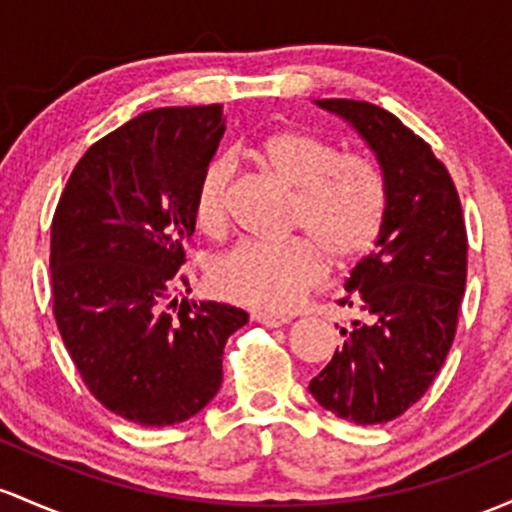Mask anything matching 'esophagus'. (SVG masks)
<instances>
[{
    "label": "esophagus",
    "mask_w": 512,
    "mask_h": 512,
    "mask_svg": "<svg viewBox=\"0 0 512 512\" xmlns=\"http://www.w3.org/2000/svg\"><path fill=\"white\" fill-rule=\"evenodd\" d=\"M252 320L267 325V328H282V325L289 323L286 316H274V313H252Z\"/></svg>",
    "instance_id": "34e87169"
}]
</instances>
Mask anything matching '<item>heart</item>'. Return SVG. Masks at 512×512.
Returning a JSON list of instances; mask_svg holds the SVG:
<instances>
[{
    "label": "heart",
    "instance_id": "1",
    "mask_svg": "<svg viewBox=\"0 0 512 512\" xmlns=\"http://www.w3.org/2000/svg\"><path fill=\"white\" fill-rule=\"evenodd\" d=\"M260 157L296 192L291 228L308 238L289 243H238L213 257L209 282L223 299L260 313H284L325 277V258L350 267L379 243L386 223L381 174L359 157H340L330 143L299 128L274 131L260 143ZM235 162L213 157L194 192L201 228L218 230L228 216Z\"/></svg>",
    "mask_w": 512,
    "mask_h": 512
}]
</instances>
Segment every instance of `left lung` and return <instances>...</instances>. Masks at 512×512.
Listing matches in <instances>:
<instances>
[{
	"label": "left lung",
	"instance_id": "8db88e82",
	"mask_svg": "<svg viewBox=\"0 0 512 512\" xmlns=\"http://www.w3.org/2000/svg\"><path fill=\"white\" fill-rule=\"evenodd\" d=\"M369 145L386 187V223L357 262L340 306L359 318L340 328V350L308 391L357 425L406 413L430 389L457 333L466 286V228L447 167L423 138L369 101L316 99Z\"/></svg>",
	"mask_w": 512,
	"mask_h": 512
}]
</instances>
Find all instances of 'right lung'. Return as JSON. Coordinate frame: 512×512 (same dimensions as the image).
Returning <instances> with one entry per match:
<instances>
[{
  "mask_svg": "<svg viewBox=\"0 0 512 512\" xmlns=\"http://www.w3.org/2000/svg\"><path fill=\"white\" fill-rule=\"evenodd\" d=\"M226 131L223 106L136 116L77 162L50 228L53 316L92 396L145 428L177 425L216 396L223 347L247 313L179 301L194 192ZM189 291V289H187Z\"/></svg>",
  "mask_w": 512,
  "mask_h": 512,
  "instance_id": "obj_1",
  "label": "right lung"
}]
</instances>
